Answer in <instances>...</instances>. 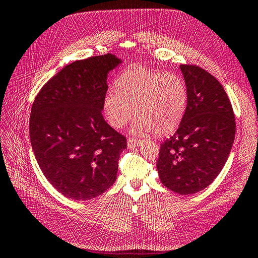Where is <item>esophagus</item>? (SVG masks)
I'll list each match as a JSON object with an SVG mask.
<instances>
[{"instance_id": "34e87169", "label": "esophagus", "mask_w": 258, "mask_h": 258, "mask_svg": "<svg viewBox=\"0 0 258 258\" xmlns=\"http://www.w3.org/2000/svg\"><path fill=\"white\" fill-rule=\"evenodd\" d=\"M141 144L140 140H136L134 138H130L127 140V147L128 149H134V147H138Z\"/></svg>"}]
</instances>
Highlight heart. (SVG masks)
<instances>
[{
  "label": "heart",
  "mask_w": 258,
  "mask_h": 258,
  "mask_svg": "<svg viewBox=\"0 0 258 258\" xmlns=\"http://www.w3.org/2000/svg\"><path fill=\"white\" fill-rule=\"evenodd\" d=\"M187 105L184 81L175 73L135 68L126 71L104 98V113L113 127L120 128L135 114L136 133L166 135L178 127Z\"/></svg>",
  "instance_id": "obj_1"
}]
</instances>
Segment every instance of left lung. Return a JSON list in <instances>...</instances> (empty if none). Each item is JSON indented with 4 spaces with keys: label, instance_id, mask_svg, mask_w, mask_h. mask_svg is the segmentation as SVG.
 Wrapping results in <instances>:
<instances>
[{
    "label": "left lung",
    "instance_id": "8db88e82",
    "mask_svg": "<svg viewBox=\"0 0 258 258\" xmlns=\"http://www.w3.org/2000/svg\"><path fill=\"white\" fill-rule=\"evenodd\" d=\"M187 105L176 132L161 144L156 164L164 186L182 195L204 189L221 173L235 139V115L222 84L197 65L183 64Z\"/></svg>",
    "mask_w": 258,
    "mask_h": 258
}]
</instances>
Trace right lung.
Returning <instances> with one entry per match:
<instances>
[{"instance_id":"right-lung-1","label":"right lung","mask_w":258,"mask_h":258,"mask_svg":"<svg viewBox=\"0 0 258 258\" xmlns=\"http://www.w3.org/2000/svg\"><path fill=\"white\" fill-rule=\"evenodd\" d=\"M120 63L112 54L64 67L37 93L30 115V139L41 171L68 199L86 201L116 179L126 138L102 115L107 73Z\"/></svg>"}]
</instances>
